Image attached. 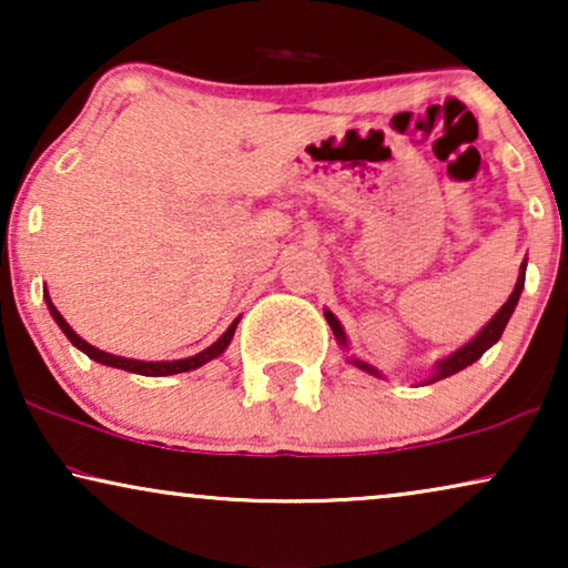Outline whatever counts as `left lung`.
<instances>
[{"mask_svg": "<svg viewBox=\"0 0 568 568\" xmlns=\"http://www.w3.org/2000/svg\"><path fill=\"white\" fill-rule=\"evenodd\" d=\"M523 286H525V263H523V274H519L517 284H515V292L509 294V300L504 302L499 313H496V315L491 317V321H488L486 328L480 331L478 336L470 341V344H465L463 348H457V352H455L453 356H447L445 362H439V364H437V372H434V377L429 379V383H437V379H445V377H449V375H457V372H460V369L470 367L473 362H478L480 356H484L486 348H491V346L496 344V341L501 338V333H504V328H507L511 313H515L519 294H523ZM325 321H328V325L333 328V336L338 338V344L346 346L344 328H341V323L336 321V315L325 310ZM354 364H356V367H359V369L369 372V375H377V369L369 367V364H364V362H359V359H354Z\"/></svg>", "mask_w": 568, "mask_h": 568, "instance_id": "1", "label": "left lung"}]
</instances>
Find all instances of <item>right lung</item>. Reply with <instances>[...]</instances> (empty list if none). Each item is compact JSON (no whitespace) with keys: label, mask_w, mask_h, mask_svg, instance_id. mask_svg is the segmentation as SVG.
Returning <instances> with one entry per match:
<instances>
[{"label":"right lung","mask_w":568,"mask_h":568,"mask_svg":"<svg viewBox=\"0 0 568 568\" xmlns=\"http://www.w3.org/2000/svg\"><path fill=\"white\" fill-rule=\"evenodd\" d=\"M43 297H45V305H49V310H51L53 321H57L59 328L64 331V336L72 341V344L80 348V352L88 354L90 359L105 364V367H119V369L134 372V375H144V377H165V375H178V372H189V369L201 367V364H206L209 359H214V356H220L224 348L230 346V341H232V336H235V328H237V321H235L227 331L222 333V338L216 341V344L204 348V352L196 354V356H189V359H178V362H136V359H123V356L105 354V352H100V348L90 346L88 341H82L72 328H69V323L64 321V317H61L59 310L53 307V302H51L49 294H43Z\"/></svg>","instance_id":"right-lung-1"}]
</instances>
